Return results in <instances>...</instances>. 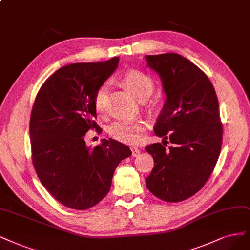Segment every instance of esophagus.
Wrapping results in <instances>:
<instances>
[{"label": "esophagus", "mask_w": 250, "mask_h": 250, "mask_svg": "<svg viewBox=\"0 0 250 250\" xmlns=\"http://www.w3.org/2000/svg\"><path fill=\"white\" fill-rule=\"evenodd\" d=\"M131 150H132V155L133 156H138L140 154V149L137 148V147H131Z\"/></svg>", "instance_id": "obj_1"}]
</instances>
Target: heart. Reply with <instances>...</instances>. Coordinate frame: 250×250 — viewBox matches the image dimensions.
<instances>
[{
  "label": "heart",
  "instance_id": "heart-1",
  "mask_svg": "<svg viewBox=\"0 0 250 250\" xmlns=\"http://www.w3.org/2000/svg\"><path fill=\"white\" fill-rule=\"evenodd\" d=\"M123 84L131 91L138 100H146L153 90V81L146 75L145 73L131 70L126 72L122 78ZM108 85L102 84L98 87L94 97V105L98 112L104 111L107 101ZM144 130V125L139 122H125V120H118L113 123L108 127L109 135L125 144H136L139 142L141 138V133Z\"/></svg>",
  "mask_w": 250,
  "mask_h": 250
}]
</instances>
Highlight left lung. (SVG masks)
<instances>
[{"mask_svg":"<svg viewBox=\"0 0 250 250\" xmlns=\"http://www.w3.org/2000/svg\"><path fill=\"white\" fill-rule=\"evenodd\" d=\"M145 61L166 96L154 133L173 143L168 149L161 143L146 147L154 167L145 182L155 197L176 203L197 193L215 167L223 142L218 101L206 74L182 55H145Z\"/></svg>","mask_w":250,"mask_h":250,"instance_id":"8db88e82","label":"left lung"}]
</instances>
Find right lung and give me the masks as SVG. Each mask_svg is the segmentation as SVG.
<instances>
[{
    "label": "right lung",
    "instance_id": "1",
    "mask_svg": "<svg viewBox=\"0 0 250 250\" xmlns=\"http://www.w3.org/2000/svg\"><path fill=\"white\" fill-rule=\"evenodd\" d=\"M118 58L71 63L46 80L36 97L30 120L33 164L50 195L66 207L85 210L109 192L113 173L131 149L113 139L95 148L84 136L98 130L95 92L113 74Z\"/></svg>",
    "mask_w": 250,
    "mask_h": 250
}]
</instances>
